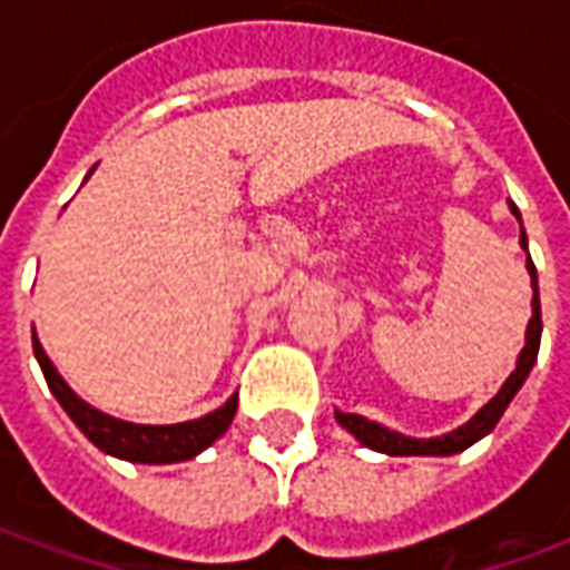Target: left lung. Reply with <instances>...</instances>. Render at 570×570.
<instances>
[{"instance_id":"left-lung-1","label":"left lung","mask_w":570,"mask_h":570,"mask_svg":"<svg viewBox=\"0 0 570 570\" xmlns=\"http://www.w3.org/2000/svg\"><path fill=\"white\" fill-rule=\"evenodd\" d=\"M510 213H513L515 219H519V247L525 249V268L528 277H531V321L525 326V347L519 351V357H515V370L507 375V382L501 384V391L491 396L485 406L479 409L476 415L470 421H464L461 428L449 430V433H442V436H428V440H421V436H406V433H400V430H391L379 424V421L363 419V415H354V412H342V409H335V421L342 424V428L360 442V445H366L372 452H382V454H394V458H409V454H428V458H449V454H458L470 449L473 442H479L482 436H489L494 424L501 421V415L507 412V406L513 403V396L519 394V387L525 384L528 372L534 370V363H538V351H540V333H543V321H540V289H538V268H534V262L528 256V235L525 228H522V213L515 207L513 200H510Z\"/></svg>"}]
</instances>
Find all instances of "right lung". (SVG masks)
Here are the masks:
<instances>
[{"label": "right lung", "mask_w": 570, "mask_h": 570, "mask_svg": "<svg viewBox=\"0 0 570 570\" xmlns=\"http://www.w3.org/2000/svg\"><path fill=\"white\" fill-rule=\"evenodd\" d=\"M32 354L39 360V366H42V375L48 387H51V394L57 396V403L63 406V412L72 419V424L100 452L121 458V461H130V464H179V461H188V458H195L204 449H210L213 442L219 440L225 430H228V424L235 421L237 394L228 396L223 406L213 409L207 415L191 421H179V424H134V421L112 419V415H106L100 409H94L91 403H85L63 382V375L57 372L51 357L45 354L36 330H32Z\"/></svg>", "instance_id": "obj_1"}]
</instances>
